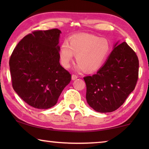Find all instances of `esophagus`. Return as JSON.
Instances as JSON below:
<instances>
[{"instance_id":"34e87169","label":"esophagus","mask_w":149,"mask_h":149,"mask_svg":"<svg viewBox=\"0 0 149 149\" xmlns=\"http://www.w3.org/2000/svg\"><path fill=\"white\" fill-rule=\"evenodd\" d=\"M77 78H78V75H77L73 74V75H72V80H75V79H77Z\"/></svg>"}]
</instances>
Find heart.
<instances>
[{"instance_id":"b5f03b06","label":"heart","mask_w":149,"mask_h":149,"mask_svg":"<svg viewBox=\"0 0 149 149\" xmlns=\"http://www.w3.org/2000/svg\"><path fill=\"white\" fill-rule=\"evenodd\" d=\"M110 49V42L107 39L87 33L75 35L70 38L69 44L67 41L62 44L60 59L65 68H69L75 54L78 70L93 72L104 64Z\"/></svg>"}]
</instances>
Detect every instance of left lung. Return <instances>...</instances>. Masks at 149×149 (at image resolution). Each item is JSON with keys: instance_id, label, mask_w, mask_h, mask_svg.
Here are the masks:
<instances>
[{"instance_id": "1", "label": "left lung", "mask_w": 149, "mask_h": 149, "mask_svg": "<svg viewBox=\"0 0 149 149\" xmlns=\"http://www.w3.org/2000/svg\"><path fill=\"white\" fill-rule=\"evenodd\" d=\"M138 75L137 54L125 42L118 41L97 74L84 77L87 103L99 112L117 110L134 90Z\"/></svg>"}]
</instances>
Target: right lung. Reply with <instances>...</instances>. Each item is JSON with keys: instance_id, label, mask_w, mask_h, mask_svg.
<instances>
[{"instance_id": "obj_1", "label": "right lung", "mask_w": 149, "mask_h": 149, "mask_svg": "<svg viewBox=\"0 0 149 149\" xmlns=\"http://www.w3.org/2000/svg\"><path fill=\"white\" fill-rule=\"evenodd\" d=\"M61 31H34L15 47L9 65L12 87L29 106L48 109L71 81V74L60 64L59 37Z\"/></svg>"}]
</instances>
